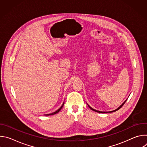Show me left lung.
Segmentation results:
<instances>
[{
    "mask_svg": "<svg viewBox=\"0 0 147 147\" xmlns=\"http://www.w3.org/2000/svg\"><path fill=\"white\" fill-rule=\"evenodd\" d=\"M126 100H127V99L126 100H125L123 103H122V105H121L117 108V109H116V110H114V111H110V112H101V111H96V110H95V109H93V108H92L91 107H90L89 105H88V107H89V108L91 109V110H92V111H95V112H98V113H112V112H116V111H117V110H119V109H120L123 106V105L125 103V102H126Z\"/></svg>",
    "mask_w": 147,
    "mask_h": 147,
    "instance_id": "8db88e82",
    "label": "left lung"
}]
</instances>
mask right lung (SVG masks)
Masks as SVG:
<instances>
[{
  "label": "right lung",
  "instance_id": "1",
  "mask_svg": "<svg viewBox=\"0 0 147 147\" xmlns=\"http://www.w3.org/2000/svg\"><path fill=\"white\" fill-rule=\"evenodd\" d=\"M63 105H64V102H63V105H61V107L58 109V110H57L56 112H53V113H50V114H48V115H45L46 116H49V115H55V114H56V113H58L61 109V108H62V107H63Z\"/></svg>",
  "mask_w": 147,
  "mask_h": 147
}]
</instances>
